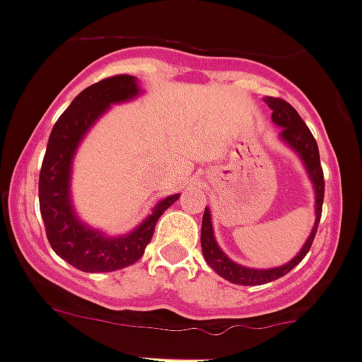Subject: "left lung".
Instances as JSON below:
<instances>
[{"mask_svg":"<svg viewBox=\"0 0 362 362\" xmlns=\"http://www.w3.org/2000/svg\"><path fill=\"white\" fill-rule=\"evenodd\" d=\"M264 102L269 105V109L273 110V123L276 127H280V141L285 146L292 149L296 155L299 156V160L303 162L304 170H306L308 177H310L311 185H313L315 192V223L311 228L310 235H308L306 243L303 245V248L299 250L298 255L292 260H288L287 264L278 267H269V269H255V267H246L241 264L234 262L230 257L225 255L223 250L220 248V245L216 243L213 230V220H211V211L209 207L204 209L202 216V230H200V246H202V255L206 259L207 266L214 271V273L220 274L221 278L228 280L230 284L235 285H264L269 284V281L278 280V278L285 276L287 273H291L296 266L306 257V253L310 252L311 243H313L315 234H317L318 221H320L322 214V202H324V173H322L320 167V155H318V146L317 141L311 135L310 128L304 124L301 116L298 114V110L287 103L281 98H273V96H266Z\"/></svg>","mask_w":362,"mask_h":362,"instance_id":"left-lung-1","label":"left lung"}]
</instances>
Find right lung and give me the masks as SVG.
<instances>
[{"mask_svg":"<svg viewBox=\"0 0 362 362\" xmlns=\"http://www.w3.org/2000/svg\"><path fill=\"white\" fill-rule=\"evenodd\" d=\"M141 93L139 81L132 75L103 78L75 96L49 135L38 180L45 234L61 259L84 273H110L137 262L151 241L158 218L180 199V193H176L156 202L151 214L123 235H107L89 227L75 213L70 186L78 146L110 105L130 102Z\"/></svg>","mask_w":362,"mask_h":362,"instance_id":"add662e5","label":"right lung"}]
</instances>
